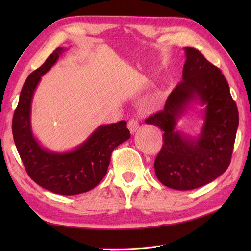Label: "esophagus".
<instances>
[{"mask_svg": "<svg viewBox=\"0 0 251 251\" xmlns=\"http://www.w3.org/2000/svg\"><path fill=\"white\" fill-rule=\"evenodd\" d=\"M127 127H128L130 134L134 135V134H136L137 130L139 129V122H138V120H136V119H131L128 122V124H127Z\"/></svg>", "mask_w": 251, "mask_h": 251, "instance_id": "esophagus-1", "label": "esophagus"}]
</instances>
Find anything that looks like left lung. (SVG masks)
Instances as JSON below:
<instances>
[{
    "label": "left lung",
    "mask_w": 251,
    "mask_h": 251,
    "mask_svg": "<svg viewBox=\"0 0 251 251\" xmlns=\"http://www.w3.org/2000/svg\"><path fill=\"white\" fill-rule=\"evenodd\" d=\"M184 50L182 81L169 95L164 110L146 120L164 131L162 150L154 162L156 177L180 191L200 188L226 172L238 127L237 106L221 71L193 47ZM193 102L204 106V124L197 137L176 129L179 117Z\"/></svg>",
    "instance_id": "left-lung-1"
}]
</instances>
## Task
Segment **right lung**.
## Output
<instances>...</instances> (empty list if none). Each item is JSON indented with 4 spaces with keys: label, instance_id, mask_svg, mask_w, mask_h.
Listing matches in <instances>:
<instances>
[{
    "label": "right lung",
    "instance_id": "1",
    "mask_svg": "<svg viewBox=\"0 0 251 251\" xmlns=\"http://www.w3.org/2000/svg\"><path fill=\"white\" fill-rule=\"evenodd\" d=\"M66 49L58 47L21 89L13 117V136L26 173L42 188L61 195H75L94 189L106 174L114 149L130 138L126 121L101 125L81 146L68 152L42 147L31 127V103L41 77L57 62Z\"/></svg>",
    "mask_w": 251,
    "mask_h": 251
}]
</instances>
